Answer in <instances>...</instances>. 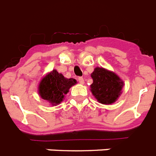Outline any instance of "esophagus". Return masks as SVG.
<instances>
[{
  "label": "esophagus",
  "mask_w": 156,
  "mask_h": 156,
  "mask_svg": "<svg viewBox=\"0 0 156 156\" xmlns=\"http://www.w3.org/2000/svg\"><path fill=\"white\" fill-rule=\"evenodd\" d=\"M78 80H79V83L80 84H84V80L83 77H79L78 78Z\"/></svg>",
  "instance_id": "1"
}]
</instances>
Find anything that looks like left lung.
<instances>
[{"label": "left lung", "instance_id": "left-lung-1", "mask_svg": "<svg viewBox=\"0 0 156 156\" xmlns=\"http://www.w3.org/2000/svg\"><path fill=\"white\" fill-rule=\"evenodd\" d=\"M91 77L93 84L90 85V90L99 103L113 104L122 93L124 82L115 72L97 67Z\"/></svg>", "mask_w": 156, "mask_h": 156}]
</instances>
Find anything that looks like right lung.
I'll use <instances>...</instances> for the list:
<instances>
[{
	"label": "right lung",
	"mask_w": 156,
	"mask_h": 156,
	"mask_svg": "<svg viewBox=\"0 0 156 156\" xmlns=\"http://www.w3.org/2000/svg\"><path fill=\"white\" fill-rule=\"evenodd\" d=\"M73 78H66L63 74L54 69L42 78L38 86V92L41 98L47 101L52 106L63 101L71 87L76 84Z\"/></svg>",
	"instance_id": "right-lung-1"
}]
</instances>
